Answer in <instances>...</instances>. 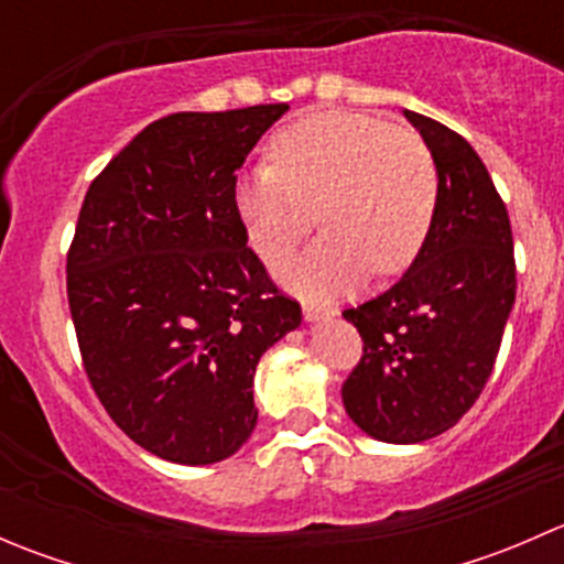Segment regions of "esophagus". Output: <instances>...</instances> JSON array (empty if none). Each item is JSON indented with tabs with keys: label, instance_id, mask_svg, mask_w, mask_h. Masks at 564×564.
Instances as JSON below:
<instances>
[{
	"label": "esophagus",
	"instance_id": "obj_1",
	"mask_svg": "<svg viewBox=\"0 0 564 564\" xmlns=\"http://www.w3.org/2000/svg\"><path fill=\"white\" fill-rule=\"evenodd\" d=\"M303 316H305V322H322V318L335 316V311L327 308V305L305 303V305H303Z\"/></svg>",
	"mask_w": 564,
	"mask_h": 564
}]
</instances>
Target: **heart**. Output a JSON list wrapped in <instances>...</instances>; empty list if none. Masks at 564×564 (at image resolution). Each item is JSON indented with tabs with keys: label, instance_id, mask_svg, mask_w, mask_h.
<instances>
[{
	"label": "heart",
	"instance_id": "b5f03b06",
	"mask_svg": "<svg viewBox=\"0 0 564 564\" xmlns=\"http://www.w3.org/2000/svg\"><path fill=\"white\" fill-rule=\"evenodd\" d=\"M272 166L242 174L235 207L248 246L264 264H281L314 229L324 235L283 267L303 294H338L414 261L436 209V166L406 128L368 113H314L289 124L270 144Z\"/></svg>",
	"mask_w": 564,
	"mask_h": 564
}]
</instances>
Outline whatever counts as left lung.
<instances>
[{
    "label": "left lung",
    "mask_w": 564,
    "mask_h": 564,
    "mask_svg": "<svg viewBox=\"0 0 564 564\" xmlns=\"http://www.w3.org/2000/svg\"><path fill=\"white\" fill-rule=\"evenodd\" d=\"M403 117L434 158V220L401 281L344 311L362 357L340 395L368 436L417 445L453 429L486 388L516 303V259L508 209L469 141L423 113Z\"/></svg>",
    "instance_id": "1"
}]
</instances>
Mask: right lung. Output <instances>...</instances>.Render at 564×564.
<instances>
[{"label": "right lung", "instance_id": "obj_1", "mask_svg": "<svg viewBox=\"0 0 564 564\" xmlns=\"http://www.w3.org/2000/svg\"><path fill=\"white\" fill-rule=\"evenodd\" d=\"M286 104L147 124L89 185L67 253L84 368L144 451L202 466L253 434L261 355L303 311L267 278L235 207L237 169Z\"/></svg>", "mask_w": 564, "mask_h": 564}]
</instances>
